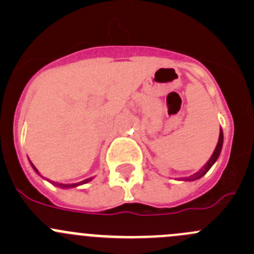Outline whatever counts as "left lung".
Listing matches in <instances>:
<instances>
[{"mask_svg": "<svg viewBox=\"0 0 254 254\" xmlns=\"http://www.w3.org/2000/svg\"><path fill=\"white\" fill-rule=\"evenodd\" d=\"M222 142H224V132H222V129H220L219 141H217V145H216V147H215L214 153H212V155H211L210 160L205 163V166H203V168H201V170H199L196 173H194V175H191V176H189V177H183V178H181V181H187V182L189 181V182H191V181H195V179L201 178V177H203L204 175H206L207 171H209L210 168L212 167V165H214V163L216 162L217 158H219L220 152H221V148H222Z\"/></svg>", "mask_w": 254, "mask_h": 254, "instance_id": "left-lung-1", "label": "left lung"}]
</instances>
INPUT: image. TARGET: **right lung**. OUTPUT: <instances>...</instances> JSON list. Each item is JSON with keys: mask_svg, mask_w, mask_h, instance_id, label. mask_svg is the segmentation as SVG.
Masks as SVG:
<instances>
[{"mask_svg": "<svg viewBox=\"0 0 254 254\" xmlns=\"http://www.w3.org/2000/svg\"><path fill=\"white\" fill-rule=\"evenodd\" d=\"M32 163V162H30ZM32 167L34 168V171L35 172L38 173V175H39V172H38V170L37 168L34 167V165H33L32 163ZM40 176V175H39ZM92 179L93 178H87V179H84V181H82V182H78V183H72V184H64V183H56V182H51V181H48L50 182V183H53L54 186H56V187H60V188H64V189H66V188H75V187H78V186H82V184H86V183H88V182H91Z\"/></svg>", "mask_w": 254, "mask_h": 254, "instance_id": "obj_1", "label": "right lung"}]
</instances>
